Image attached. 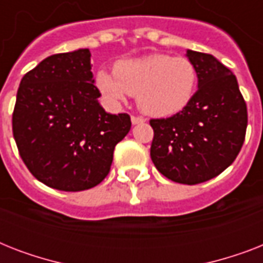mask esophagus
I'll list each match as a JSON object with an SVG mask.
<instances>
[{"mask_svg": "<svg viewBox=\"0 0 263 263\" xmlns=\"http://www.w3.org/2000/svg\"><path fill=\"white\" fill-rule=\"evenodd\" d=\"M131 121L132 124H140L144 123L143 117H140V116H131Z\"/></svg>", "mask_w": 263, "mask_h": 263, "instance_id": "esophagus-1", "label": "esophagus"}]
</instances>
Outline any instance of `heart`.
Returning a JSON list of instances; mask_svg holds the SVG:
<instances>
[{
  "mask_svg": "<svg viewBox=\"0 0 263 263\" xmlns=\"http://www.w3.org/2000/svg\"><path fill=\"white\" fill-rule=\"evenodd\" d=\"M97 87L110 102L136 95L147 115L169 116L183 110L195 95L198 69L187 57L150 54L116 64L115 71L99 69Z\"/></svg>",
  "mask_w": 263,
  "mask_h": 263,
  "instance_id": "heart-1",
  "label": "heart"
}]
</instances>
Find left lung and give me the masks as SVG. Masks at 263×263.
I'll list each match as a JSON object with an SVG mask.
<instances>
[{
	"instance_id": "8db88e82",
	"label": "left lung",
	"mask_w": 263,
	"mask_h": 263,
	"mask_svg": "<svg viewBox=\"0 0 263 263\" xmlns=\"http://www.w3.org/2000/svg\"><path fill=\"white\" fill-rule=\"evenodd\" d=\"M198 69V91L166 119H152L150 156L169 180L203 183L222 173L245 143L247 106L236 76L212 54L187 50Z\"/></svg>"
}]
</instances>
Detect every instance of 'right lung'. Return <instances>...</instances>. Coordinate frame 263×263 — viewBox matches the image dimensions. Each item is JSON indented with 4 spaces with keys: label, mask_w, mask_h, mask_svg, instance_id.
Masks as SVG:
<instances>
[{
    "label": "right lung",
    "mask_w": 263,
    "mask_h": 263,
    "mask_svg": "<svg viewBox=\"0 0 263 263\" xmlns=\"http://www.w3.org/2000/svg\"><path fill=\"white\" fill-rule=\"evenodd\" d=\"M90 57L88 49L47 57L23 76L16 97L18 154L35 179L60 191L98 185L131 129L129 115H109L98 102Z\"/></svg>",
    "instance_id": "1"
}]
</instances>
